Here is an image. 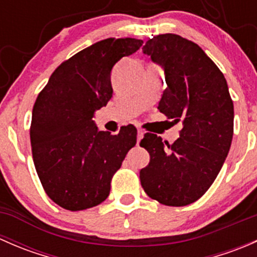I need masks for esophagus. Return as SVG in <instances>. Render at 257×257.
I'll list each match as a JSON object with an SVG mask.
<instances>
[{"instance_id":"esophagus-1","label":"esophagus","mask_w":257,"mask_h":257,"mask_svg":"<svg viewBox=\"0 0 257 257\" xmlns=\"http://www.w3.org/2000/svg\"><path fill=\"white\" fill-rule=\"evenodd\" d=\"M143 136H144V132L142 131V129H138V134H137V138H138V143L141 142V139L143 138Z\"/></svg>"}]
</instances>
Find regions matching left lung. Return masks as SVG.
<instances>
[{
    "label": "left lung",
    "instance_id": "left-lung-1",
    "mask_svg": "<svg viewBox=\"0 0 257 257\" xmlns=\"http://www.w3.org/2000/svg\"><path fill=\"white\" fill-rule=\"evenodd\" d=\"M143 53L164 69L167 88L158 109L183 128L172 145L145 134L141 147L150 162L141 170L142 186L160 204L189 205L208 191L226 159L234 103L224 74L196 43L165 33L147 41Z\"/></svg>",
    "mask_w": 257,
    "mask_h": 257
}]
</instances>
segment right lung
Returning a JSON list of instances; mask_svg holds the SVG:
<instances>
[{
	"label": "right lung",
	"instance_id": "obj_1",
	"mask_svg": "<svg viewBox=\"0 0 257 257\" xmlns=\"http://www.w3.org/2000/svg\"><path fill=\"white\" fill-rule=\"evenodd\" d=\"M143 45L136 38H107L57 67L32 110L30 137L36 172L61 208L79 211L103 203L114 173L137 143V129L98 131L95 110L112 98L110 72Z\"/></svg>",
	"mask_w": 257,
	"mask_h": 257
}]
</instances>
